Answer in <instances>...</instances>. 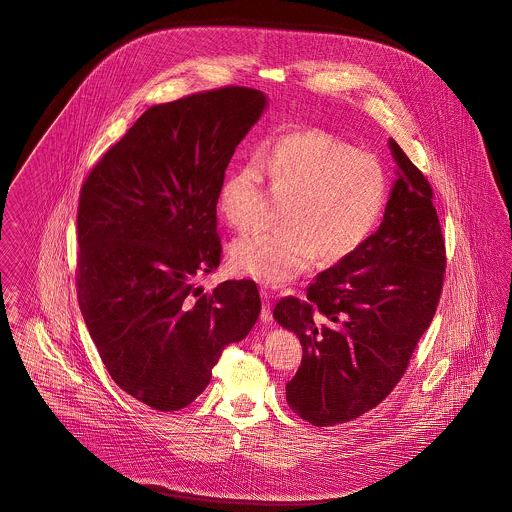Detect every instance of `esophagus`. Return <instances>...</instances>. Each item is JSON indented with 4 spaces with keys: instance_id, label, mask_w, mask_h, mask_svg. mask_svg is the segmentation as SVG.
Returning a JSON list of instances; mask_svg holds the SVG:
<instances>
[{
    "instance_id": "34e87169",
    "label": "esophagus",
    "mask_w": 512,
    "mask_h": 512,
    "mask_svg": "<svg viewBox=\"0 0 512 512\" xmlns=\"http://www.w3.org/2000/svg\"><path fill=\"white\" fill-rule=\"evenodd\" d=\"M261 298H263V310H261V321L269 323L273 319V312H271V292L261 288Z\"/></svg>"
}]
</instances>
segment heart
<instances>
[{
  "instance_id": "heart-1",
  "label": "heart",
  "mask_w": 512,
  "mask_h": 512,
  "mask_svg": "<svg viewBox=\"0 0 512 512\" xmlns=\"http://www.w3.org/2000/svg\"><path fill=\"white\" fill-rule=\"evenodd\" d=\"M265 173L275 189L294 191L280 218L284 228L239 237L230 257L241 275L269 286L304 275L317 253L325 263L349 257L376 230L390 193L374 154L319 128L288 130L228 169L218 204L237 230L261 220Z\"/></svg>"
}]
</instances>
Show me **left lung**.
I'll return each instance as SVG.
<instances>
[{
	"instance_id": "obj_1",
	"label": "left lung",
	"mask_w": 512,
	"mask_h": 512,
	"mask_svg": "<svg viewBox=\"0 0 512 512\" xmlns=\"http://www.w3.org/2000/svg\"><path fill=\"white\" fill-rule=\"evenodd\" d=\"M397 163L380 228L323 271L308 298H282L273 317L294 331L302 364L286 401L314 427H333L382 403L433 321L446 269L433 189L390 140Z\"/></svg>"
}]
</instances>
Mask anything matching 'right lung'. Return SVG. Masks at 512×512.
Wrapping results in <instances>:
<instances>
[{
    "mask_svg": "<svg viewBox=\"0 0 512 512\" xmlns=\"http://www.w3.org/2000/svg\"><path fill=\"white\" fill-rule=\"evenodd\" d=\"M265 109L249 87L154 105L81 187L79 310L115 384L152 409L193 403L261 314L253 280L198 278L220 265V187Z\"/></svg>",
    "mask_w": 512,
    "mask_h": 512,
    "instance_id": "1",
    "label": "right lung"
}]
</instances>
